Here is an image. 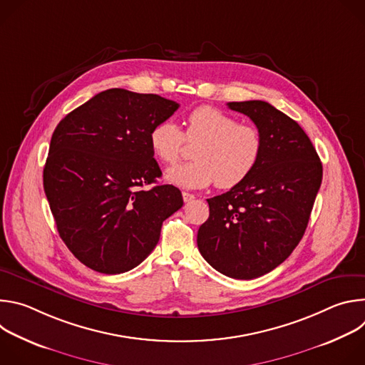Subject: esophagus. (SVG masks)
I'll return each mask as SVG.
<instances>
[{
	"mask_svg": "<svg viewBox=\"0 0 365 365\" xmlns=\"http://www.w3.org/2000/svg\"><path fill=\"white\" fill-rule=\"evenodd\" d=\"M182 196H183V200H185V202H190V200L195 199V195H192V193H189V192H182Z\"/></svg>",
	"mask_w": 365,
	"mask_h": 365,
	"instance_id": "obj_1",
	"label": "esophagus"
}]
</instances>
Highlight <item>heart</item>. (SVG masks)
<instances>
[{
    "mask_svg": "<svg viewBox=\"0 0 365 365\" xmlns=\"http://www.w3.org/2000/svg\"><path fill=\"white\" fill-rule=\"evenodd\" d=\"M185 138L199 141L193 150L196 160L166 172L168 182L185 189H202L214 182L221 189H232L251 176L264 151V138L257 127L207 106L187 115L185 134L172 120L158 123L148 134L151 151L168 165L179 159Z\"/></svg>",
    "mask_w": 365,
    "mask_h": 365,
    "instance_id": "1",
    "label": "heart"
}]
</instances>
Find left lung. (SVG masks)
I'll list each match as a JSON object with an SVG mask.
<instances>
[{
	"label": "left lung",
	"mask_w": 365,
	"mask_h": 365,
	"mask_svg": "<svg viewBox=\"0 0 365 365\" xmlns=\"http://www.w3.org/2000/svg\"><path fill=\"white\" fill-rule=\"evenodd\" d=\"M228 108L250 117L263 134V158L241 185L207 199L210 218L196 241L215 270L250 280L280 266L302 240L322 163L302 127L269 102H228Z\"/></svg>",
	"instance_id": "8db88e82"
}]
</instances>
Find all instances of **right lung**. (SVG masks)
<instances>
[{"instance_id": "1", "label": "right lung", "mask_w": 365, "mask_h": 365, "mask_svg": "<svg viewBox=\"0 0 365 365\" xmlns=\"http://www.w3.org/2000/svg\"><path fill=\"white\" fill-rule=\"evenodd\" d=\"M178 108L159 95L113 88L58 124L43 186L61 238L86 267L103 274L137 267L182 207L173 185L144 189L162 176L148 134Z\"/></svg>"}]
</instances>
